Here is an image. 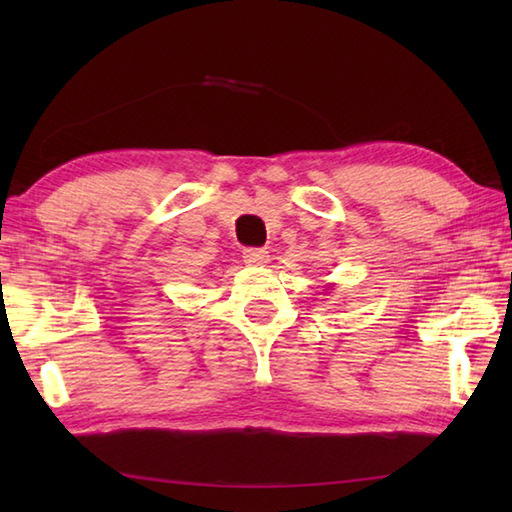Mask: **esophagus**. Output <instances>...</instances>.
Segmentation results:
<instances>
[{
    "mask_svg": "<svg viewBox=\"0 0 512 512\" xmlns=\"http://www.w3.org/2000/svg\"><path fill=\"white\" fill-rule=\"evenodd\" d=\"M268 259H271V255H268V250H264V248H246L244 250V262L248 266H264V264H268Z\"/></svg>",
    "mask_w": 512,
    "mask_h": 512,
    "instance_id": "obj_1",
    "label": "esophagus"
}]
</instances>
